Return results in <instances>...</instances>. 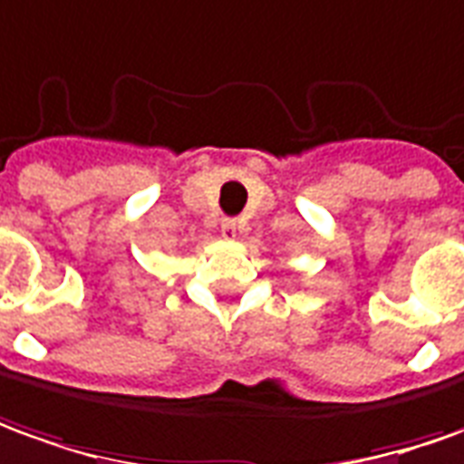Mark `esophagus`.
<instances>
[{
  "label": "esophagus",
  "mask_w": 464,
  "mask_h": 464,
  "mask_svg": "<svg viewBox=\"0 0 464 464\" xmlns=\"http://www.w3.org/2000/svg\"><path fill=\"white\" fill-rule=\"evenodd\" d=\"M239 232H242V222H237V219H225L222 222V237L225 239H237Z\"/></svg>",
  "instance_id": "obj_1"
}]
</instances>
